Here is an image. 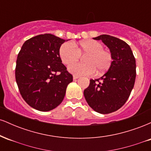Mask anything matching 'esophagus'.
<instances>
[{
  "instance_id": "1",
  "label": "esophagus",
  "mask_w": 151,
  "mask_h": 151,
  "mask_svg": "<svg viewBox=\"0 0 151 151\" xmlns=\"http://www.w3.org/2000/svg\"><path fill=\"white\" fill-rule=\"evenodd\" d=\"M78 78H79V77H78V76H76V75H74L73 76V79H74V80H76V79H77Z\"/></svg>"
}]
</instances>
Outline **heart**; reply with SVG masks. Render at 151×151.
<instances>
[{
    "instance_id": "b5f03b06",
    "label": "heart",
    "mask_w": 151,
    "mask_h": 151,
    "mask_svg": "<svg viewBox=\"0 0 151 151\" xmlns=\"http://www.w3.org/2000/svg\"><path fill=\"white\" fill-rule=\"evenodd\" d=\"M88 55L85 58V63H73L80 57L81 54ZM60 56L62 62L69 65L68 70L72 74L78 76H89L94 73L101 74L109 69L112 63L110 51L103 49L101 42L93 40L81 41L79 44L66 42L60 49Z\"/></svg>"
}]
</instances>
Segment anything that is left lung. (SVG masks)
<instances>
[{
  "mask_svg": "<svg viewBox=\"0 0 151 151\" xmlns=\"http://www.w3.org/2000/svg\"><path fill=\"white\" fill-rule=\"evenodd\" d=\"M93 39L101 40L108 47L113 61L101 77L90 79L84 95L95 111L110 114L123 106L131 94L136 76V59L129 45L119 38L101 35Z\"/></svg>",
  "mask_w": 151,
  "mask_h": 151,
  "instance_id": "obj_1",
  "label": "left lung"
}]
</instances>
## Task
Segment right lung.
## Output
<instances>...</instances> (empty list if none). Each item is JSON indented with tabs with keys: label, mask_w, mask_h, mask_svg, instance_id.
<instances>
[{
	"label": "right lung",
	"mask_w": 151,
	"mask_h": 151,
	"mask_svg": "<svg viewBox=\"0 0 151 151\" xmlns=\"http://www.w3.org/2000/svg\"><path fill=\"white\" fill-rule=\"evenodd\" d=\"M65 42L54 35H39L26 40L19 52L15 79L22 97L36 110L56 108L73 81L60 57V48Z\"/></svg>",
	"instance_id": "obj_1"
}]
</instances>
